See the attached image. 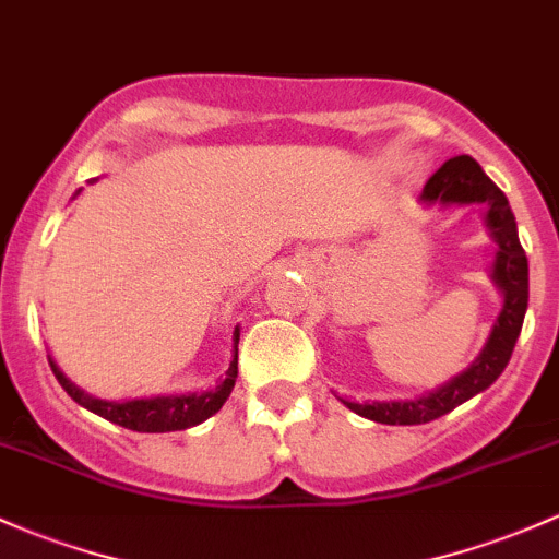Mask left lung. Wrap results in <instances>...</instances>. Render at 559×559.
Wrapping results in <instances>:
<instances>
[{
  "instance_id": "8db88e82",
  "label": "left lung",
  "mask_w": 559,
  "mask_h": 559,
  "mask_svg": "<svg viewBox=\"0 0 559 559\" xmlns=\"http://www.w3.org/2000/svg\"><path fill=\"white\" fill-rule=\"evenodd\" d=\"M421 200L426 205H435V202H440V205H453V202L455 205H472V202H479V205L488 207L485 226H488L490 237L498 245L490 277H493L498 290H501L503 306L479 357L474 359L464 373L450 378L445 386L435 389V392L424 394V397L400 402L341 400L357 416L389 426L429 424L435 418L445 416L453 407H459L461 402L472 400L474 394L485 392L507 368L527 309V258L518 237V221H514L507 194L485 176L483 167L469 154L448 159L426 181Z\"/></svg>"
}]
</instances>
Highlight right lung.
<instances>
[{"mask_svg":"<svg viewBox=\"0 0 559 559\" xmlns=\"http://www.w3.org/2000/svg\"><path fill=\"white\" fill-rule=\"evenodd\" d=\"M237 344H239V328H234V359L226 370V378L210 392L200 394H170V397H152V400H128V402H106L98 397H90L80 386L69 381L61 373L56 362L50 359V368L56 373L58 383L66 389L71 400L80 402L87 411L98 413L106 421L124 426L133 431H181L189 426L202 424L213 413L221 411L226 397L231 394L234 381H237Z\"/></svg>","mask_w":559,"mask_h":559,"instance_id":"1","label":"right lung"}]
</instances>
